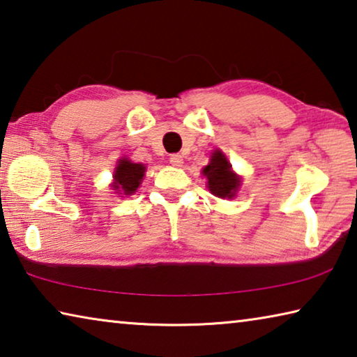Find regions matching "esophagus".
Segmentation results:
<instances>
[{"label":"esophagus","instance_id":"esophagus-1","mask_svg":"<svg viewBox=\"0 0 357 357\" xmlns=\"http://www.w3.org/2000/svg\"><path fill=\"white\" fill-rule=\"evenodd\" d=\"M170 164H172L173 167H181V165H183V155L172 154V155H170Z\"/></svg>","mask_w":357,"mask_h":357}]
</instances>
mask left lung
<instances>
[{"label":"left lung","mask_w":357,"mask_h":357,"mask_svg":"<svg viewBox=\"0 0 357 357\" xmlns=\"http://www.w3.org/2000/svg\"><path fill=\"white\" fill-rule=\"evenodd\" d=\"M203 176H206L208 189L213 195L229 200L236 197L241 178L231 170V164L220 149H215L211 154L209 164L203 168Z\"/></svg>","instance_id":"8db88e82"}]
</instances>
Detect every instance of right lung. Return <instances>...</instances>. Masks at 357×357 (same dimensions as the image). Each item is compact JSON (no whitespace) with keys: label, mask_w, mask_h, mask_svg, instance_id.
Wrapping results in <instances>:
<instances>
[{"label":"right lung","mask_w":357,"mask_h":357,"mask_svg":"<svg viewBox=\"0 0 357 357\" xmlns=\"http://www.w3.org/2000/svg\"><path fill=\"white\" fill-rule=\"evenodd\" d=\"M146 167L143 164H134L128 157L118 160V165L113 173V190H116L118 195H132L140 187Z\"/></svg>","instance_id":"right-lung-1"}]
</instances>
